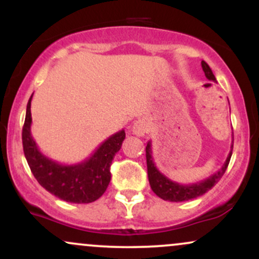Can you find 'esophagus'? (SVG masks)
<instances>
[{
  "label": "esophagus",
  "instance_id": "esophagus-1",
  "mask_svg": "<svg viewBox=\"0 0 259 259\" xmlns=\"http://www.w3.org/2000/svg\"><path fill=\"white\" fill-rule=\"evenodd\" d=\"M132 132L133 134H135L136 136H144L145 134L147 133L146 124L141 120H136L132 125Z\"/></svg>",
  "mask_w": 259,
  "mask_h": 259
}]
</instances>
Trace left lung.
<instances>
[{
    "label": "left lung",
    "mask_w": 259,
    "mask_h": 259,
    "mask_svg": "<svg viewBox=\"0 0 259 259\" xmlns=\"http://www.w3.org/2000/svg\"><path fill=\"white\" fill-rule=\"evenodd\" d=\"M202 69H203L204 75L208 80H212L215 81V76L213 74L212 69L209 68L206 62H201ZM234 141V138H233ZM152 145L151 141L147 142L146 146V162H147V174H148V181H150V185L152 191L156 194L158 197L162 198L164 201H170V202H183V201H189L192 198L200 197L203 194H206L207 191H209L213 186L221 180V178L224 175L225 170H227L229 162H230L231 154H233V145H231V150L229 152L227 160L224 162V164L222 165V168L214 174H212L210 177H208L207 179L198 181L195 184H179L177 181H173L168 179L164 174H162L157 169L156 164L153 162L152 157Z\"/></svg>",
    "instance_id": "left-lung-1"
}]
</instances>
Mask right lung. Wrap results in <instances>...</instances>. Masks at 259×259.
Here are the masks:
<instances>
[{"label":"right lung","instance_id":"obj_1","mask_svg":"<svg viewBox=\"0 0 259 259\" xmlns=\"http://www.w3.org/2000/svg\"><path fill=\"white\" fill-rule=\"evenodd\" d=\"M32 95L26 106L22 139L26 162L35 179L44 189L65 202L90 203L99 200L111 181L109 168L125 139V132L120 130L109 136L84 162L62 164L45 156L32 139L30 129Z\"/></svg>","mask_w":259,"mask_h":259}]
</instances>
